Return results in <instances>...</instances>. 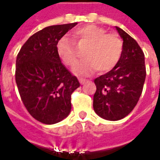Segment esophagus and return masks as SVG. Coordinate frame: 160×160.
Masks as SVG:
<instances>
[{"mask_svg": "<svg viewBox=\"0 0 160 160\" xmlns=\"http://www.w3.org/2000/svg\"><path fill=\"white\" fill-rule=\"evenodd\" d=\"M78 80H79V82H80V83H81V84H84V82H86L88 81L87 79H83V78H79Z\"/></svg>", "mask_w": 160, "mask_h": 160, "instance_id": "esophagus-1", "label": "esophagus"}]
</instances>
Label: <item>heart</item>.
<instances>
[{
  "label": "heart",
  "mask_w": 160,
  "mask_h": 160,
  "mask_svg": "<svg viewBox=\"0 0 160 160\" xmlns=\"http://www.w3.org/2000/svg\"><path fill=\"white\" fill-rule=\"evenodd\" d=\"M72 35L78 40L88 44L83 57L73 72L77 76H89L96 70L104 73L118 64L123 54V41L116 33H107L106 30L93 24L84 25L73 31ZM57 55L67 67H72L78 56L72 39L64 36L56 44Z\"/></svg>",
  "instance_id": "1"
}]
</instances>
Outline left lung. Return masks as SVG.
Listing matches in <instances>:
<instances>
[{"label":"left lung","instance_id":"obj_1","mask_svg":"<svg viewBox=\"0 0 160 160\" xmlns=\"http://www.w3.org/2000/svg\"><path fill=\"white\" fill-rule=\"evenodd\" d=\"M123 39V54L116 67L94 79L93 110L101 118L118 121L129 115L138 104L146 78L144 53L138 42L116 27Z\"/></svg>","mask_w":160,"mask_h":160}]
</instances>
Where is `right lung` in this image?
I'll return each instance as SVG.
<instances>
[{
    "label": "right lung",
    "mask_w": 160,
    "mask_h": 160,
    "mask_svg": "<svg viewBox=\"0 0 160 160\" xmlns=\"http://www.w3.org/2000/svg\"><path fill=\"white\" fill-rule=\"evenodd\" d=\"M77 22L39 30L22 46L16 61L15 79L19 94L31 116L51 125L67 117L71 95L80 86L57 55L56 44Z\"/></svg>",
    "instance_id": "right-lung-1"
}]
</instances>
